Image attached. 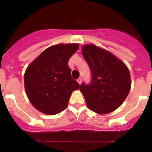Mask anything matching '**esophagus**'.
Returning <instances> with one entry per match:
<instances>
[{
  "label": "esophagus",
  "mask_w": 152,
  "mask_h": 152,
  "mask_svg": "<svg viewBox=\"0 0 152 152\" xmlns=\"http://www.w3.org/2000/svg\"><path fill=\"white\" fill-rule=\"evenodd\" d=\"M77 82L79 85H81V84H82V78H79V79H77Z\"/></svg>",
  "instance_id": "1"
}]
</instances>
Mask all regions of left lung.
I'll return each instance as SVG.
<instances>
[{"label":"left lung","instance_id":"1","mask_svg":"<svg viewBox=\"0 0 152 152\" xmlns=\"http://www.w3.org/2000/svg\"><path fill=\"white\" fill-rule=\"evenodd\" d=\"M92 75L89 85L83 82L80 91L86 104L98 114H107L118 108L128 96L131 78L128 67L108 50L95 45L82 49Z\"/></svg>","mask_w":152,"mask_h":152}]
</instances>
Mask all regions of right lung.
Wrapping results in <instances>:
<instances>
[{
    "label": "right lung",
    "mask_w": 152,
    "mask_h": 152,
    "mask_svg": "<svg viewBox=\"0 0 152 152\" xmlns=\"http://www.w3.org/2000/svg\"><path fill=\"white\" fill-rule=\"evenodd\" d=\"M79 47L76 43L52 45L27 67L24 75L26 95L41 113L53 115L63 111L72 92L79 88L67 65Z\"/></svg>",
    "instance_id": "obj_1"
}]
</instances>
